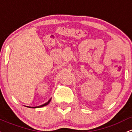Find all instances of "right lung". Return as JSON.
<instances>
[{
    "instance_id": "right-lung-1",
    "label": "right lung",
    "mask_w": 132,
    "mask_h": 132,
    "mask_svg": "<svg viewBox=\"0 0 132 132\" xmlns=\"http://www.w3.org/2000/svg\"><path fill=\"white\" fill-rule=\"evenodd\" d=\"M51 99H50L49 101H48V102L45 103V104H43V105H40V106H37V107H30V108H39V107H43V106H46V105H48V104H49L50 102V101H51ZM27 107H28V106H27Z\"/></svg>"
}]
</instances>
